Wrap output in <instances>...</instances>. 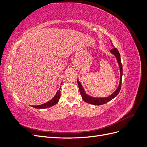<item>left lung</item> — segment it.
Wrapping results in <instances>:
<instances>
[{"mask_svg": "<svg viewBox=\"0 0 147 147\" xmlns=\"http://www.w3.org/2000/svg\"><path fill=\"white\" fill-rule=\"evenodd\" d=\"M110 40V42L112 44V40ZM112 46L113 47V44H112ZM110 53H112V54H113L115 56V57H116L117 63L119 67L120 79H119V85H118L117 90H115L112 93V94L110 95L109 96L106 97H92V96L88 95L85 92V90H84V89L83 88L81 83L78 80H77V83H78L80 92L81 96L82 97V99L84 102H87V103L91 104L92 105H100L104 104L107 103V102H108L110 101L111 100H112L113 98H115V97L118 94L120 90H121L122 76H123V66H122L121 61V57H120L119 53L116 48H113V49H112V50H110Z\"/></svg>", "mask_w": 147, "mask_h": 147, "instance_id": "obj_1", "label": "left lung"}]
</instances>
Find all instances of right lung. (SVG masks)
<instances>
[{"instance_id": "add662e5", "label": "right lung", "mask_w": 147, "mask_h": 147, "mask_svg": "<svg viewBox=\"0 0 147 147\" xmlns=\"http://www.w3.org/2000/svg\"><path fill=\"white\" fill-rule=\"evenodd\" d=\"M62 84V83H61ZM61 89V88H60ZM60 89L59 90H57L56 92L55 96L53 97V99H51L50 101H48L45 104H43L41 105H31L34 108H36L38 109H47L51 107L56 105L57 102H58L60 97H61V92H60Z\"/></svg>"}]
</instances>
